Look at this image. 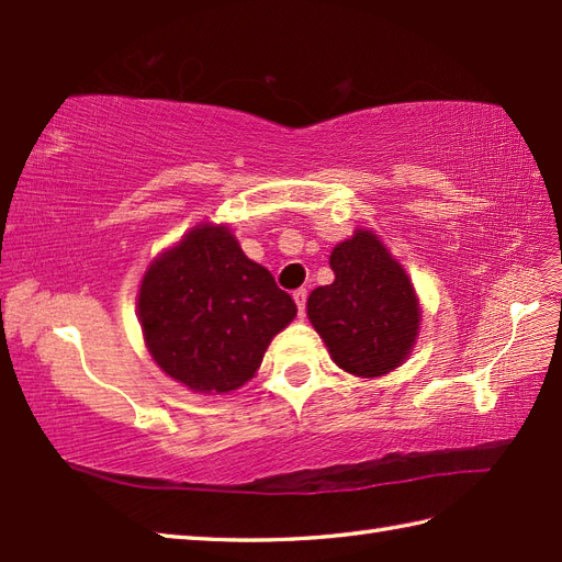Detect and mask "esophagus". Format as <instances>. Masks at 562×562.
I'll use <instances>...</instances> for the list:
<instances>
[{
  "mask_svg": "<svg viewBox=\"0 0 562 562\" xmlns=\"http://www.w3.org/2000/svg\"><path fill=\"white\" fill-rule=\"evenodd\" d=\"M306 290H296L294 292V302H296V308H300V316H304V312H306Z\"/></svg>",
  "mask_w": 562,
  "mask_h": 562,
  "instance_id": "1",
  "label": "esophagus"
}]
</instances>
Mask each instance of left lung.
<instances>
[{"mask_svg":"<svg viewBox=\"0 0 562 562\" xmlns=\"http://www.w3.org/2000/svg\"><path fill=\"white\" fill-rule=\"evenodd\" d=\"M330 268L336 280L308 294V321L345 372L389 374L411 355L420 330L411 278L367 229L333 248Z\"/></svg>","mask_w":562,"mask_h":562,"instance_id":"left-lung-1","label":"left lung"}]
</instances>
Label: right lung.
Returning a JSON list of instances; mask_svg holds the SVG:
<instances>
[{"label": "right lung", "mask_w": 562, "mask_h": 562, "mask_svg": "<svg viewBox=\"0 0 562 562\" xmlns=\"http://www.w3.org/2000/svg\"><path fill=\"white\" fill-rule=\"evenodd\" d=\"M137 312L147 350L195 393H229L258 372L296 304L246 258L229 226L200 224L151 260Z\"/></svg>", "instance_id": "1"}]
</instances>
